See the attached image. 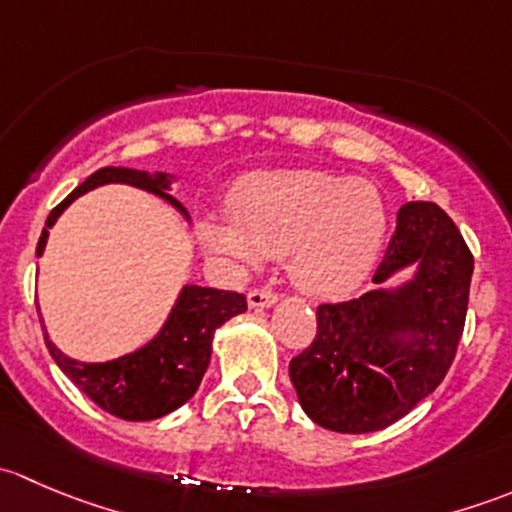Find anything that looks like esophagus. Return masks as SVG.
I'll return each mask as SVG.
<instances>
[{
	"mask_svg": "<svg viewBox=\"0 0 512 512\" xmlns=\"http://www.w3.org/2000/svg\"><path fill=\"white\" fill-rule=\"evenodd\" d=\"M275 302H277V292H272V289H267V287H255L247 292V304H250L252 309L272 307Z\"/></svg>",
	"mask_w": 512,
	"mask_h": 512,
	"instance_id": "34e87169",
	"label": "esophagus"
}]
</instances>
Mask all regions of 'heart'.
I'll return each instance as SVG.
<instances>
[{
  "label": "heart",
  "mask_w": 512,
  "mask_h": 512,
  "mask_svg": "<svg viewBox=\"0 0 512 512\" xmlns=\"http://www.w3.org/2000/svg\"><path fill=\"white\" fill-rule=\"evenodd\" d=\"M227 218H205V250L235 265L285 255L292 282L314 297H342L366 280L384 247L389 215L369 180L319 168L260 170L237 180Z\"/></svg>",
  "instance_id": "obj_1"
}]
</instances>
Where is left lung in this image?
Masks as SVG:
<instances>
[{"label":"left lung","mask_w":512,"mask_h":512,"mask_svg":"<svg viewBox=\"0 0 512 512\" xmlns=\"http://www.w3.org/2000/svg\"><path fill=\"white\" fill-rule=\"evenodd\" d=\"M417 265L401 288L380 285ZM473 255L436 203H406L396 215L376 289L319 304L317 334L289 361L297 399L317 426L369 433L404 418L436 391L461 342Z\"/></svg>","instance_id":"obj_1"}]
</instances>
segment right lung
Instances as JSON below:
<instances>
[{"instance_id": "1", "label": "right lung", "mask_w": 512, "mask_h": 512, "mask_svg": "<svg viewBox=\"0 0 512 512\" xmlns=\"http://www.w3.org/2000/svg\"><path fill=\"white\" fill-rule=\"evenodd\" d=\"M173 175L146 173L133 168H101L84 180L74 193L66 195L46 218L41 230L36 255H44L49 227L59 220V215L74 203L79 195L89 193L106 183H126L158 195L165 203L180 210L188 218L183 205L168 193ZM247 309L245 294L227 292V289L185 285L180 289L178 302L170 309L163 329L146 344L131 354L103 364H86V361L69 359L61 349L54 347L44 329V342L49 354L59 364V369L111 416L123 421H153L178 406H183L198 391L205 369L213 354V337L220 327ZM44 322V319H41Z\"/></svg>"}]
</instances>
